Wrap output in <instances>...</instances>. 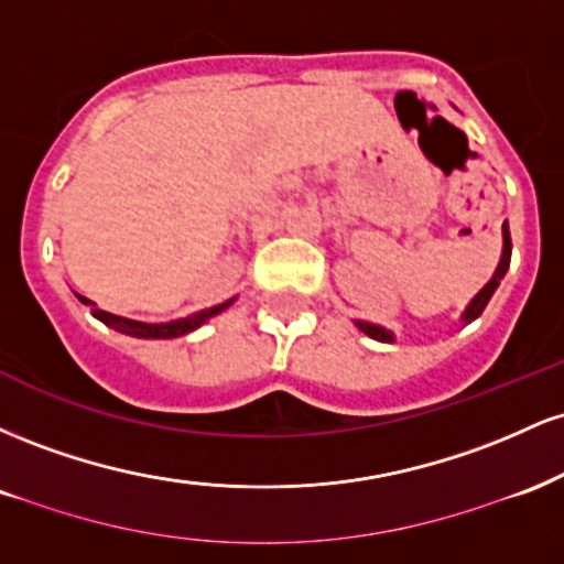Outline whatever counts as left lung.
<instances>
[{"label": "left lung", "instance_id": "obj_1", "mask_svg": "<svg viewBox=\"0 0 564 564\" xmlns=\"http://www.w3.org/2000/svg\"><path fill=\"white\" fill-rule=\"evenodd\" d=\"M509 260H511V236H509V225L503 223V254H501V262H498L494 278H490V281L485 283V289L480 291V294H477L475 300H471V304L467 307V313H464V321L469 323V321L480 318L482 310H485V304L490 302V296H494V291L498 289V283H501V278L507 275ZM358 328H360V332H364V334L371 336V339H379V341H392V339H394V336H392L390 332H384V328H381V326H373V323H360V321H358Z\"/></svg>", "mask_w": 564, "mask_h": 564}]
</instances>
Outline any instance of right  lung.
Listing matches in <instances>:
<instances>
[{"mask_svg":"<svg viewBox=\"0 0 564 564\" xmlns=\"http://www.w3.org/2000/svg\"><path fill=\"white\" fill-rule=\"evenodd\" d=\"M79 296V294H76ZM84 304H89L93 307V315L97 321H102L106 326H111L113 332L119 334H127V336H140V339H174V336H183L187 332H193V328H198L200 323H206L212 318V315L223 313V310H228L230 302H223L217 304V307H209V310H200V313L191 315V318H183V321H170V323H142V321H129V318H119V315H111L106 313V310H97L95 302H89L87 296H79Z\"/></svg>","mask_w":564,"mask_h":564,"instance_id":"right-lung-1","label":"right lung"}]
</instances>
